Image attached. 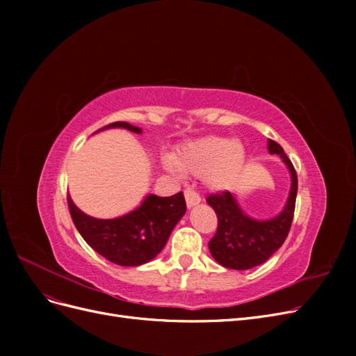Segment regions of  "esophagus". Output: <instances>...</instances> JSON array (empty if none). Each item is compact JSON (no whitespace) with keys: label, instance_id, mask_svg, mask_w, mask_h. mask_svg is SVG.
<instances>
[{"label":"esophagus","instance_id":"34e87169","mask_svg":"<svg viewBox=\"0 0 356 356\" xmlns=\"http://www.w3.org/2000/svg\"><path fill=\"white\" fill-rule=\"evenodd\" d=\"M184 196H186V202H187V207H188V208L196 207L197 203H200V196L197 195V193H196L195 190L187 188V190L184 191Z\"/></svg>","mask_w":356,"mask_h":356}]
</instances>
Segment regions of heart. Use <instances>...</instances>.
Wrapping results in <instances>:
<instances>
[{
  "label": "heart",
  "mask_w": 356,
  "mask_h": 356,
  "mask_svg": "<svg viewBox=\"0 0 356 356\" xmlns=\"http://www.w3.org/2000/svg\"><path fill=\"white\" fill-rule=\"evenodd\" d=\"M245 166V148L239 141L227 138L208 136L187 144L177 160L165 159V168L181 177L182 172L203 175L211 190H227L238 182Z\"/></svg>",
  "instance_id": "obj_1"
}]
</instances>
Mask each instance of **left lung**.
I'll list each match as a JSON object with an SVG mask.
<instances>
[{
  "mask_svg": "<svg viewBox=\"0 0 356 356\" xmlns=\"http://www.w3.org/2000/svg\"><path fill=\"white\" fill-rule=\"evenodd\" d=\"M268 153L281 156L291 174V190L284 211L275 218L258 221L241 209L230 191L208 196L207 202L217 213L218 227L208 246L213 260L222 267L246 270L263 264L285 242L293 222L297 197V172L284 148L268 139Z\"/></svg>",
  "mask_w": 356,
  "mask_h": 356,
  "instance_id": "8db88e82",
  "label": "left lung"
}]
</instances>
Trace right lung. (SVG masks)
Instances as JSON below:
<instances>
[{
  "label": "right lung",
  "instance_id": "add662e5",
  "mask_svg": "<svg viewBox=\"0 0 356 356\" xmlns=\"http://www.w3.org/2000/svg\"><path fill=\"white\" fill-rule=\"evenodd\" d=\"M111 127H123L135 134L143 132L126 122H114L96 132ZM68 208L83 239L96 252L118 266H141L153 260L163 250L172 230L187 209L182 191L169 197L148 195L141 207L111 220L89 217L75 207L70 196Z\"/></svg>",
  "mask_w": 356,
  "mask_h": 356
}]
</instances>
